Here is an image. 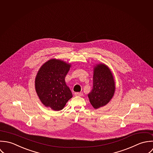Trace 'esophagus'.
I'll list each match as a JSON object with an SVG mask.
<instances>
[{"label":"esophagus","instance_id":"esophagus-1","mask_svg":"<svg viewBox=\"0 0 153 153\" xmlns=\"http://www.w3.org/2000/svg\"><path fill=\"white\" fill-rule=\"evenodd\" d=\"M74 95L76 96H81L82 95V93L81 92H75Z\"/></svg>","mask_w":153,"mask_h":153}]
</instances>
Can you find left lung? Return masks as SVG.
<instances>
[{"mask_svg":"<svg viewBox=\"0 0 153 153\" xmlns=\"http://www.w3.org/2000/svg\"><path fill=\"white\" fill-rule=\"evenodd\" d=\"M92 91L88 94L94 109L106 105L115 93V82L110 69L105 64H97L94 68Z\"/></svg>","mask_w":153,"mask_h":153,"instance_id":"left-lung-1","label":"left lung"}]
</instances>
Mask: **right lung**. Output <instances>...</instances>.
<instances>
[{
  "instance_id": "right-lung-1",
  "label": "right lung",
  "mask_w": 153,
  "mask_h": 153,
  "mask_svg": "<svg viewBox=\"0 0 153 153\" xmlns=\"http://www.w3.org/2000/svg\"><path fill=\"white\" fill-rule=\"evenodd\" d=\"M70 64L56 59L50 60L39 70L35 79V90L41 102L54 111H60L72 93L65 77Z\"/></svg>"
}]
</instances>
